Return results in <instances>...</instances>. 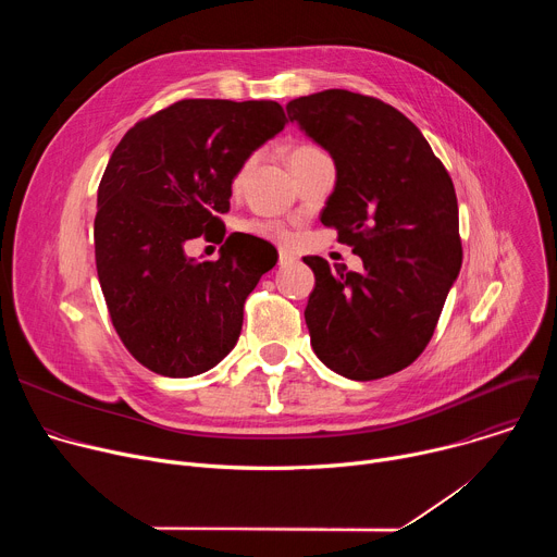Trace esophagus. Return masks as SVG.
<instances>
[{"label":"esophagus","mask_w":557,"mask_h":557,"mask_svg":"<svg viewBox=\"0 0 557 557\" xmlns=\"http://www.w3.org/2000/svg\"><path fill=\"white\" fill-rule=\"evenodd\" d=\"M290 262H295V256L288 251H280V267H286Z\"/></svg>","instance_id":"obj_1"}]
</instances>
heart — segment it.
Here are the masks:
<instances>
[{
    "mask_svg": "<svg viewBox=\"0 0 557 557\" xmlns=\"http://www.w3.org/2000/svg\"><path fill=\"white\" fill-rule=\"evenodd\" d=\"M310 149L312 147H295L288 153V158L297 156V153H304V151H310ZM243 228L247 233H253V235L264 237V240H273V243H288V237H290L288 231L280 222H273V220H249V222L243 224Z\"/></svg>",
    "mask_w": 557,
    "mask_h": 557,
    "instance_id": "obj_1",
    "label": "heart"
}]
</instances>
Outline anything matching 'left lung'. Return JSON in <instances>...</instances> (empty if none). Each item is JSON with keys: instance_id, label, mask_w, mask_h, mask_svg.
Segmentation results:
<instances>
[{"instance_id": "left-lung-1", "label": "left lung", "mask_w": 557, "mask_h": 557, "mask_svg": "<svg viewBox=\"0 0 557 557\" xmlns=\"http://www.w3.org/2000/svg\"><path fill=\"white\" fill-rule=\"evenodd\" d=\"M286 112L331 153L337 181L322 222L363 262L355 273L304 258L314 273L310 346L352 381L399 372L425 350L460 273L454 183L421 129L379 99L324 90Z\"/></svg>"}]
</instances>
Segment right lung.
<instances>
[{
	"label": "right lung",
	"mask_w": 557,
	"mask_h": 557,
	"mask_svg": "<svg viewBox=\"0 0 557 557\" xmlns=\"http://www.w3.org/2000/svg\"><path fill=\"white\" fill-rule=\"evenodd\" d=\"M286 123L275 101L187 99L136 123L112 151L97 194V273L121 342L151 372L196 376L237 344L275 247L231 233L215 263H196L184 243L224 239L218 215L233 178Z\"/></svg>",
	"instance_id": "right-lung-1"
}]
</instances>
